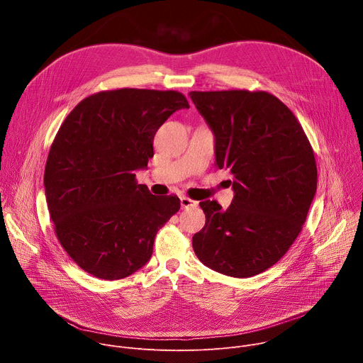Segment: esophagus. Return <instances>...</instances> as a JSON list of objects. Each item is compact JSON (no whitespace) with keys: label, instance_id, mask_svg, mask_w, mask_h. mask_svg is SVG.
Listing matches in <instances>:
<instances>
[{"label":"esophagus","instance_id":"1","mask_svg":"<svg viewBox=\"0 0 363 363\" xmlns=\"http://www.w3.org/2000/svg\"><path fill=\"white\" fill-rule=\"evenodd\" d=\"M196 205H198L196 201H194V199H191V198H188V196H181V206H182V210L192 208V206H196Z\"/></svg>","mask_w":363,"mask_h":363}]
</instances>
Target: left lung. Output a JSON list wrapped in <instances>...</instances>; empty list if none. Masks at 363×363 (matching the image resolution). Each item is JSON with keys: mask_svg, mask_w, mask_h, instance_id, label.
Returning <instances> with one entry per match:
<instances>
[{"mask_svg": "<svg viewBox=\"0 0 363 363\" xmlns=\"http://www.w3.org/2000/svg\"><path fill=\"white\" fill-rule=\"evenodd\" d=\"M216 136V165L233 175L227 210L202 201L203 228L194 234L199 262L245 279L274 266L301 231L318 186L315 153L301 125L267 91H191Z\"/></svg>", "mask_w": 363, "mask_h": 363, "instance_id": "left-lung-1", "label": "left lung"}]
</instances>
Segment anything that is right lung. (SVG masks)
<instances>
[{"instance_id": "right-lung-1", "label": "right lung", "mask_w": 363, "mask_h": 363, "mask_svg": "<svg viewBox=\"0 0 363 363\" xmlns=\"http://www.w3.org/2000/svg\"><path fill=\"white\" fill-rule=\"evenodd\" d=\"M188 108L175 90L116 89L83 99L62 123L45 162V199L57 240L86 273L119 280L149 262L181 201L152 195L135 172L153 157L157 130Z\"/></svg>"}]
</instances>
